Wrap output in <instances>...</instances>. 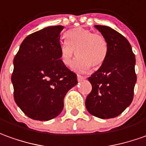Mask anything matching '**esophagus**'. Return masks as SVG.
Listing matches in <instances>:
<instances>
[{
	"mask_svg": "<svg viewBox=\"0 0 146 146\" xmlns=\"http://www.w3.org/2000/svg\"><path fill=\"white\" fill-rule=\"evenodd\" d=\"M84 79H86V76H80V75H77V80H78V81H81V80H84Z\"/></svg>",
	"mask_w": 146,
	"mask_h": 146,
	"instance_id": "obj_1",
	"label": "esophagus"
}]
</instances>
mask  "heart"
Listing matches in <instances>:
<instances>
[{
    "mask_svg": "<svg viewBox=\"0 0 146 146\" xmlns=\"http://www.w3.org/2000/svg\"><path fill=\"white\" fill-rule=\"evenodd\" d=\"M108 43L103 35L79 27L67 32L66 42L60 46V59L63 65L71 66L76 52L79 58L73 69L84 73L90 70L91 66H101L108 58Z\"/></svg>",
    "mask_w": 146,
    "mask_h": 146,
    "instance_id": "1",
    "label": "heart"
}]
</instances>
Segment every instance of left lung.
<instances>
[{"mask_svg":"<svg viewBox=\"0 0 146 146\" xmlns=\"http://www.w3.org/2000/svg\"><path fill=\"white\" fill-rule=\"evenodd\" d=\"M108 43V55L104 63L88 80L92 92L85 106L91 115L100 119L119 115L133 100L137 81L135 55L123 35L108 26L95 25Z\"/></svg>","mask_w":146,"mask_h":146,"instance_id":"1","label":"left lung"}]
</instances>
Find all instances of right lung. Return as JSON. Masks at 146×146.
Listing matches in <instances>:
<instances>
[{
  "mask_svg": "<svg viewBox=\"0 0 146 146\" xmlns=\"http://www.w3.org/2000/svg\"><path fill=\"white\" fill-rule=\"evenodd\" d=\"M50 26L25 38L13 60L14 100L29 118L54 119L62 111L64 97L77 84L76 74L60 59V33Z\"/></svg>",
  "mask_w": 146,
  "mask_h": 146,
  "instance_id": "obj_1",
  "label": "right lung"
}]
</instances>
